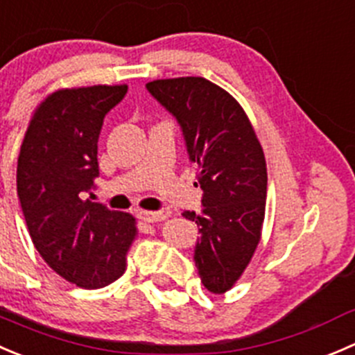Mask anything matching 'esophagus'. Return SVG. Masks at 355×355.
I'll use <instances>...</instances> for the list:
<instances>
[{
  "mask_svg": "<svg viewBox=\"0 0 355 355\" xmlns=\"http://www.w3.org/2000/svg\"><path fill=\"white\" fill-rule=\"evenodd\" d=\"M138 216L145 223H159V220L166 219L169 212H166V210H141V212H138Z\"/></svg>",
  "mask_w": 355,
  "mask_h": 355,
  "instance_id": "1",
  "label": "esophagus"
}]
</instances>
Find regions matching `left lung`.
<instances>
[{
  "instance_id": "8db88e82",
  "label": "left lung",
  "mask_w": 355,
  "mask_h": 355,
  "mask_svg": "<svg viewBox=\"0 0 355 355\" xmlns=\"http://www.w3.org/2000/svg\"><path fill=\"white\" fill-rule=\"evenodd\" d=\"M146 89L176 119L189 160L198 166L203 209L182 216L198 226L193 261L203 286L224 293L261 240L268 195L262 146L240 103L203 77L159 79Z\"/></svg>"
}]
</instances>
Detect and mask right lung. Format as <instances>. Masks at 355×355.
Listing matches in <instances>:
<instances>
[{
  "label": "right lung",
  "instance_id": "right-lung-1",
  "mask_svg": "<svg viewBox=\"0 0 355 355\" xmlns=\"http://www.w3.org/2000/svg\"><path fill=\"white\" fill-rule=\"evenodd\" d=\"M128 86L60 89L34 114L17 166V193L33 243L57 275L86 290L125 271L136 236L131 214L91 202L103 119Z\"/></svg>",
  "mask_w": 355,
  "mask_h": 355
}]
</instances>
